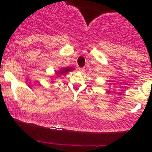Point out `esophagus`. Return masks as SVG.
Instances as JSON below:
<instances>
[{"label": "esophagus", "instance_id": "obj_1", "mask_svg": "<svg viewBox=\"0 0 152 152\" xmlns=\"http://www.w3.org/2000/svg\"><path fill=\"white\" fill-rule=\"evenodd\" d=\"M84 70H85L84 68H78V70H79V71H80V72H84Z\"/></svg>", "mask_w": 152, "mask_h": 152}]
</instances>
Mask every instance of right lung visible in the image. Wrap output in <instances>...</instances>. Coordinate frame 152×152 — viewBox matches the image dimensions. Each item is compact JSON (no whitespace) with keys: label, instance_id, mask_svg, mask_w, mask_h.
<instances>
[{"label":"right lung","instance_id":"right-lung-1","mask_svg":"<svg viewBox=\"0 0 152 152\" xmlns=\"http://www.w3.org/2000/svg\"><path fill=\"white\" fill-rule=\"evenodd\" d=\"M74 70L73 68L68 67V68H62V69H61L60 70H58V71H55V72H56V74L57 75V76L59 77V75H60L66 74L69 71H71V70Z\"/></svg>","mask_w":152,"mask_h":152}]
</instances>
